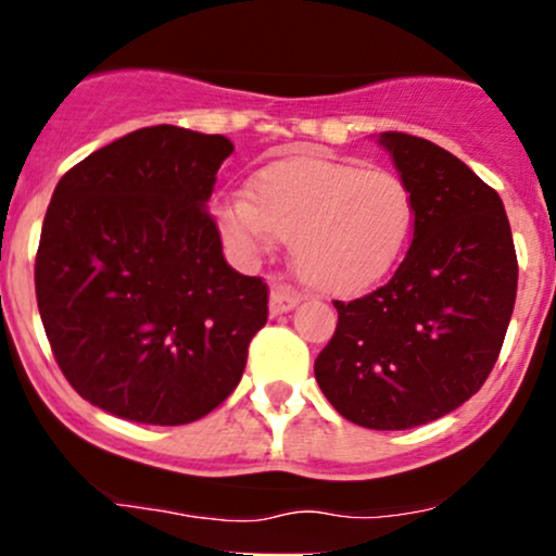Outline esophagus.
I'll return each instance as SVG.
<instances>
[{"label": "esophagus", "instance_id": "esophagus-1", "mask_svg": "<svg viewBox=\"0 0 556 556\" xmlns=\"http://www.w3.org/2000/svg\"><path fill=\"white\" fill-rule=\"evenodd\" d=\"M298 303H300V292L295 290V287H290V285H274L271 287V295H269L271 316L287 314V311L295 308Z\"/></svg>", "mask_w": 556, "mask_h": 556}]
</instances>
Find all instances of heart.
<instances>
[{
  "label": "heart",
  "instance_id": "heart-1",
  "mask_svg": "<svg viewBox=\"0 0 556 556\" xmlns=\"http://www.w3.org/2000/svg\"><path fill=\"white\" fill-rule=\"evenodd\" d=\"M416 203L394 172L292 156L264 167L253 193L214 201L222 238L240 258L292 242L298 271L324 292H358L392 269L413 229Z\"/></svg>",
  "mask_w": 556,
  "mask_h": 556
}]
</instances>
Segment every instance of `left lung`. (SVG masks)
I'll use <instances>...</instances> for the list:
<instances>
[{
    "label": "left lung",
    "mask_w": 556,
    "mask_h": 556,
    "mask_svg": "<svg viewBox=\"0 0 556 556\" xmlns=\"http://www.w3.org/2000/svg\"><path fill=\"white\" fill-rule=\"evenodd\" d=\"M416 203L413 242L368 295L334 300L314 374L334 410L376 431L429 424L483 387L507 334L518 256L502 198L442 146L381 132Z\"/></svg>",
    "instance_id": "obj_1"
}]
</instances>
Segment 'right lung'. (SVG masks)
Listing matches in <instances>:
<instances>
[{
  "instance_id": "obj_1",
  "label": "right lung",
  "mask_w": 556,
  "mask_h": 556,
  "mask_svg": "<svg viewBox=\"0 0 556 556\" xmlns=\"http://www.w3.org/2000/svg\"><path fill=\"white\" fill-rule=\"evenodd\" d=\"M235 146L140 127L56 182L36 253V300L56 366L101 410L193 424L245 371L269 287L235 271L206 212Z\"/></svg>"
}]
</instances>
